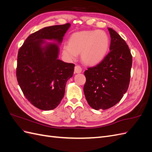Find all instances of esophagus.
I'll use <instances>...</instances> for the list:
<instances>
[{
  "mask_svg": "<svg viewBox=\"0 0 152 152\" xmlns=\"http://www.w3.org/2000/svg\"><path fill=\"white\" fill-rule=\"evenodd\" d=\"M82 68L79 66V65H76L75 66V68H74V72L75 73H79L82 72Z\"/></svg>",
  "mask_w": 152,
  "mask_h": 152,
  "instance_id": "1",
  "label": "esophagus"
}]
</instances>
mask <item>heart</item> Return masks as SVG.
<instances>
[{
	"instance_id": "obj_1",
	"label": "heart",
	"mask_w": 152,
	"mask_h": 152,
	"mask_svg": "<svg viewBox=\"0 0 152 152\" xmlns=\"http://www.w3.org/2000/svg\"><path fill=\"white\" fill-rule=\"evenodd\" d=\"M110 47V39L103 30H84L73 34L69 44L64 45L63 54L69 60H75L81 53V58L87 65L102 61Z\"/></svg>"
}]
</instances>
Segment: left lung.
I'll return each instance as SVG.
<instances>
[{
	"mask_svg": "<svg viewBox=\"0 0 152 152\" xmlns=\"http://www.w3.org/2000/svg\"><path fill=\"white\" fill-rule=\"evenodd\" d=\"M110 50L103 60L84 72V92L91 107L107 110L120 102L129 85L132 57L126 41L108 28Z\"/></svg>",
	"mask_w": 152,
	"mask_h": 152,
	"instance_id": "left-lung-1",
	"label": "left lung"
}]
</instances>
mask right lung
Masks as SVG:
<instances>
[{"mask_svg":"<svg viewBox=\"0 0 152 152\" xmlns=\"http://www.w3.org/2000/svg\"><path fill=\"white\" fill-rule=\"evenodd\" d=\"M70 26L68 23L37 31L27 37L18 51V84L28 102L40 110H53L60 103L75 66L58 59V44L44 40H54L60 44Z\"/></svg>","mask_w":152,"mask_h":152,"instance_id":"1","label":"right lung"}]
</instances>
